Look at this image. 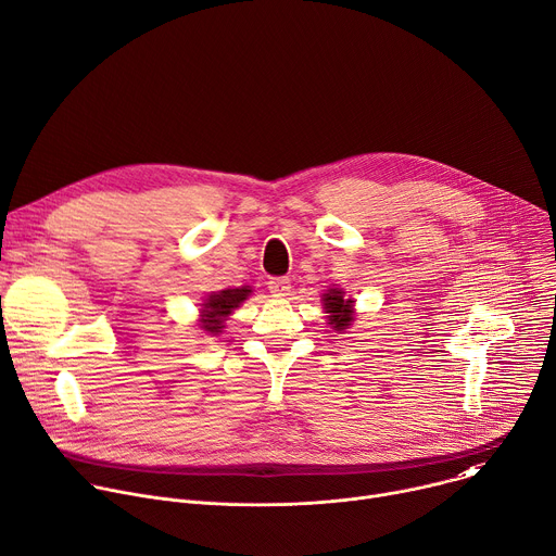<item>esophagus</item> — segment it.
Returning a JSON list of instances; mask_svg holds the SVG:
<instances>
[{"label": "esophagus", "mask_w": 556, "mask_h": 556, "mask_svg": "<svg viewBox=\"0 0 556 556\" xmlns=\"http://www.w3.org/2000/svg\"><path fill=\"white\" fill-rule=\"evenodd\" d=\"M290 279H286V277H273L270 281H268V290L273 292V296H286V294H290Z\"/></svg>", "instance_id": "34e87169"}]
</instances>
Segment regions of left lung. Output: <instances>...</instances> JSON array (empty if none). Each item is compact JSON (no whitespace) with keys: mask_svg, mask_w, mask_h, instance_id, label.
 Instances as JSON below:
<instances>
[{"mask_svg":"<svg viewBox=\"0 0 556 556\" xmlns=\"http://www.w3.org/2000/svg\"><path fill=\"white\" fill-rule=\"evenodd\" d=\"M324 308L326 313H330L328 321L334 330H345L352 321V301L343 299L341 290H328L324 294Z\"/></svg>","mask_w":556,"mask_h":556,"instance_id":"left-lung-1","label":"left lung"}]
</instances>
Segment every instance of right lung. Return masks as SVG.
I'll use <instances>...</instances> for the list:
<instances>
[{"instance_id": "add662e5", "label": "right lung", "mask_w": 556, "mask_h": 556, "mask_svg": "<svg viewBox=\"0 0 556 556\" xmlns=\"http://www.w3.org/2000/svg\"><path fill=\"white\" fill-rule=\"evenodd\" d=\"M248 294H250L248 286L228 288V290L208 294L204 311H201V317H204L201 319V328L211 334H219L224 328V317H228Z\"/></svg>"}]
</instances>
